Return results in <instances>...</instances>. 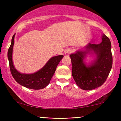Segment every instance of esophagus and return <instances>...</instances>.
<instances>
[{"label": "esophagus", "instance_id": "obj_1", "mask_svg": "<svg viewBox=\"0 0 121 121\" xmlns=\"http://www.w3.org/2000/svg\"><path fill=\"white\" fill-rule=\"evenodd\" d=\"M72 52H73V50H71V49L68 48V49H67V50L65 51V56H69V54H70V53H71Z\"/></svg>", "mask_w": 121, "mask_h": 121}]
</instances>
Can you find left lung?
Here are the masks:
<instances>
[{"instance_id": "obj_1", "label": "left lung", "mask_w": 121, "mask_h": 121, "mask_svg": "<svg viewBox=\"0 0 121 121\" xmlns=\"http://www.w3.org/2000/svg\"><path fill=\"white\" fill-rule=\"evenodd\" d=\"M87 51H77L70 55L72 63V76L78 86L84 90H91L105 82L111 70L112 57L111 43L104 35L98 44L89 43ZM93 50L97 58L92 65L86 66L83 62L86 54Z\"/></svg>"}]
</instances>
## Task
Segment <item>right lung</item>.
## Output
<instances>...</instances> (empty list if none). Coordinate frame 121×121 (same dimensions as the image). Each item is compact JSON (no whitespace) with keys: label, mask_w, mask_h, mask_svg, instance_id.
Here are the masks:
<instances>
[{"label":"right lung","mask_w":121,"mask_h":121,"mask_svg":"<svg viewBox=\"0 0 121 121\" xmlns=\"http://www.w3.org/2000/svg\"><path fill=\"white\" fill-rule=\"evenodd\" d=\"M14 36L12 37L11 44L8 50L7 56L9 61L10 70L14 79L23 86L33 90H39L45 87L50 83L56 71L57 65L63 58V55L52 57L46 64L37 72L32 74L21 73L14 68L12 61V52L14 43Z\"/></svg>","instance_id":"add662e5"}]
</instances>
